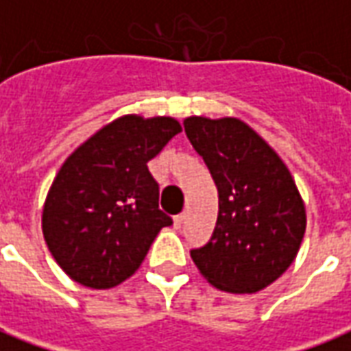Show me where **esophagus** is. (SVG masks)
I'll return each instance as SVG.
<instances>
[{"label": "esophagus", "mask_w": 351, "mask_h": 351, "mask_svg": "<svg viewBox=\"0 0 351 351\" xmlns=\"http://www.w3.org/2000/svg\"><path fill=\"white\" fill-rule=\"evenodd\" d=\"M184 221H186V214H178V216H175V229L182 228Z\"/></svg>", "instance_id": "34e87169"}]
</instances>
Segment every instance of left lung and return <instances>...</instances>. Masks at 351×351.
Masks as SVG:
<instances>
[{
    "label": "left lung",
    "instance_id": "left-lung-1",
    "mask_svg": "<svg viewBox=\"0 0 351 351\" xmlns=\"http://www.w3.org/2000/svg\"><path fill=\"white\" fill-rule=\"evenodd\" d=\"M184 131L218 188L210 241L191 259L213 286L256 293L291 265L306 216L293 178L258 133L235 118L191 116Z\"/></svg>",
    "mask_w": 351,
    "mask_h": 351
}]
</instances>
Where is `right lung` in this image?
I'll return each mask as SVG.
<instances>
[{
    "label": "right lung",
    "instance_id": "add662e5",
    "mask_svg": "<svg viewBox=\"0 0 351 351\" xmlns=\"http://www.w3.org/2000/svg\"><path fill=\"white\" fill-rule=\"evenodd\" d=\"M180 123L123 116L65 160L43 210V235L58 265L82 286H118L137 271L161 228L160 186L146 163Z\"/></svg>",
    "mask_w": 351,
    "mask_h": 351
}]
</instances>
